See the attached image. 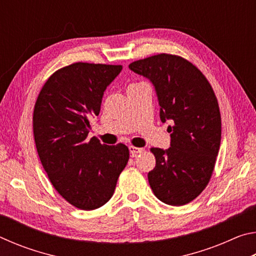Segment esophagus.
Listing matches in <instances>:
<instances>
[{
	"instance_id": "esophagus-1",
	"label": "esophagus",
	"mask_w": 256,
	"mask_h": 256,
	"mask_svg": "<svg viewBox=\"0 0 256 256\" xmlns=\"http://www.w3.org/2000/svg\"><path fill=\"white\" fill-rule=\"evenodd\" d=\"M130 154H131L132 157H136L138 154L144 152V148H136V146H130Z\"/></svg>"
}]
</instances>
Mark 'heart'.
Wrapping results in <instances>:
<instances>
[{
  "label": "heart",
  "mask_w": 256,
  "mask_h": 256,
  "mask_svg": "<svg viewBox=\"0 0 256 256\" xmlns=\"http://www.w3.org/2000/svg\"><path fill=\"white\" fill-rule=\"evenodd\" d=\"M140 84H133L128 86V88H132V86H140Z\"/></svg>",
  "instance_id": "heart-1"
}]
</instances>
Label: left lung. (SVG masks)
<instances>
[{
  "mask_svg": "<svg viewBox=\"0 0 256 256\" xmlns=\"http://www.w3.org/2000/svg\"><path fill=\"white\" fill-rule=\"evenodd\" d=\"M152 82L160 120H170V146L151 148L156 166L148 174L154 194L170 206H184L201 194L214 172L222 140L216 97L203 73L180 56L158 54L128 66Z\"/></svg>",
  "mask_w": 256,
  "mask_h": 256,
  "instance_id": "obj_1",
  "label": "left lung"
}]
</instances>
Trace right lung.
Here are the masks:
<instances>
[{"label": "right lung", "mask_w": 256, "mask_h": 256, "mask_svg": "<svg viewBox=\"0 0 256 256\" xmlns=\"http://www.w3.org/2000/svg\"><path fill=\"white\" fill-rule=\"evenodd\" d=\"M122 66L73 63L42 86L32 128L37 152L54 188L73 206L94 210L110 201L130 158L123 144L88 138L90 118L99 115L104 92Z\"/></svg>", "instance_id": "add662e5"}]
</instances>
